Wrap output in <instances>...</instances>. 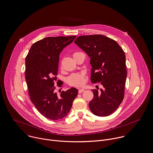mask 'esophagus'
Masks as SVG:
<instances>
[{
    "mask_svg": "<svg viewBox=\"0 0 153 153\" xmlns=\"http://www.w3.org/2000/svg\"><path fill=\"white\" fill-rule=\"evenodd\" d=\"M83 91H84V90L83 88H80V89L78 90V93L79 94H81V93L83 92Z\"/></svg>",
    "mask_w": 153,
    "mask_h": 153,
    "instance_id": "esophagus-1",
    "label": "esophagus"
}]
</instances>
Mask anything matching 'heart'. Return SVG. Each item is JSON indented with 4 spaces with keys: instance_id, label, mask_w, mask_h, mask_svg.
Instances as JSON below:
<instances>
[{
    "instance_id": "b5f03b06",
    "label": "heart",
    "mask_w": 153,
    "mask_h": 153,
    "mask_svg": "<svg viewBox=\"0 0 153 153\" xmlns=\"http://www.w3.org/2000/svg\"><path fill=\"white\" fill-rule=\"evenodd\" d=\"M78 52L74 53L75 54ZM68 82L74 86H81L85 82V75L84 73H75L71 74L67 78Z\"/></svg>"
}]
</instances>
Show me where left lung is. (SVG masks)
<instances>
[{
  "mask_svg": "<svg viewBox=\"0 0 153 153\" xmlns=\"http://www.w3.org/2000/svg\"><path fill=\"white\" fill-rule=\"evenodd\" d=\"M90 58L91 82L103 88L94 89L89 107L95 115L107 116L119 107L124 97L127 78L126 55L114 40L103 35L81 36L74 42Z\"/></svg>",
  "mask_w": 153,
  "mask_h": 153,
  "instance_id": "obj_1",
  "label": "left lung"
}]
</instances>
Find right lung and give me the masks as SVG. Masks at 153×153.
Here are the masks:
<instances>
[{
    "label": "right lung",
    "mask_w": 153,
    "mask_h": 153,
    "mask_svg": "<svg viewBox=\"0 0 153 153\" xmlns=\"http://www.w3.org/2000/svg\"><path fill=\"white\" fill-rule=\"evenodd\" d=\"M76 37L45 38L32 45L25 59V79L30 101L42 115L51 120L66 116L78 95L74 87L58 95L54 86L59 53Z\"/></svg>",
    "instance_id": "1"
}]
</instances>
